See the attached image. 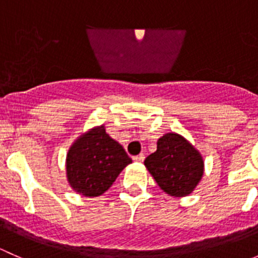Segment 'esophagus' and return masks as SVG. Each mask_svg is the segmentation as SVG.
I'll list each match as a JSON object with an SVG mask.
<instances>
[{
    "instance_id": "1",
    "label": "esophagus",
    "mask_w": 258,
    "mask_h": 258,
    "mask_svg": "<svg viewBox=\"0 0 258 258\" xmlns=\"http://www.w3.org/2000/svg\"><path fill=\"white\" fill-rule=\"evenodd\" d=\"M144 160H145V155L144 153H141V155H137V156H135L134 157V161L135 162H144Z\"/></svg>"
}]
</instances>
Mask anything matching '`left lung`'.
<instances>
[{"instance_id":"8db88e82","label":"left lung","mask_w":258,"mask_h":258,"mask_svg":"<svg viewBox=\"0 0 258 258\" xmlns=\"http://www.w3.org/2000/svg\"><path fill=\"white\" fill-rule=\"evenodd\" d=\"M145 166L161 189L175 197L192 194L204 176L201 153L175 132L158 139L157 150L146 158Z\"/></svg>"}]
</instances>
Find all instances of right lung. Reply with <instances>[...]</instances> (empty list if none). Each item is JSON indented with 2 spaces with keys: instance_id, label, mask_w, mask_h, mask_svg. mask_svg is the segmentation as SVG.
<instances>
[{
  "instance_id": "right-lung-1",
  "label": "right lung",
  "mask_w": 258,
  "mask_h": 258,
  "mask_svg": "<svg viewBox=\"0 0 258 258\" xmlns=\"http://www.w3.org/2000/svg\"><path fill=\"white\" fill-rule=\"evenodd\" d=\"M131 162L123 147L106 134L103 124L93 127L70 147L66 158L67 181L77 194L101 196Z\"/></svg>"
}]
</instances>
